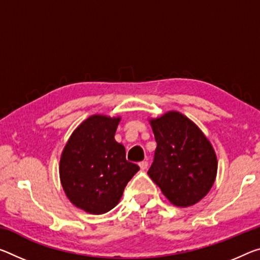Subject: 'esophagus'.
<instances>
[{
	"mask_svg": "<svg viewBox=\"0 0 260 260\" xmlns=\"http://www.w3.org/2000/svg\"><path fill=\"white\" fill-rule=\"evenodd\" d=\"M139 167L142 171H145V170H147V168H148V162H147V160H142V162L139 163Z\"/></svg>",
	"mask_w": 260,
	"mask_h": 260,
	"instance_id": "esophagus-1",
	"label": "esophagus"
}]
</instances>
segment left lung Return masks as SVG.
<instances>
[{"label": "left lung", "mask_w": 260, "mask_h": 260, "mask_svg": "<svg viewBox=\"0 0 260 260\" xmlns=\"http://www.w3.org/2000/svg\"><path fill=\"white\" fill-rule=\"evenodd\" d=\"M156 143L155 157L148 175L167 199L188 207L203 199L215 182V151L194 122L170 111L149 119Z\"/></svg>", "instance_id": "obj_1"}]
</instances>
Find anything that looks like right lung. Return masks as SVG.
Masks as SVG:
<instances>
[{"label": "right lung", "mask_w": 260, "mask_h": 260, "mask_svg": "<svg viewBox=\"0 0 260 260\" xmlns=\"http://www.w3.org/2000/svg\"><path fill=\"white\" fill-rule=\"evenodd\" d=\"M120 117L94 114L73 132L60 158V180L66 196L77 208L104 214L120 201L137 172L126 160L125 147L114 140Z\"/></svg>", "instance_id": "add662e5"}]
</instances>
